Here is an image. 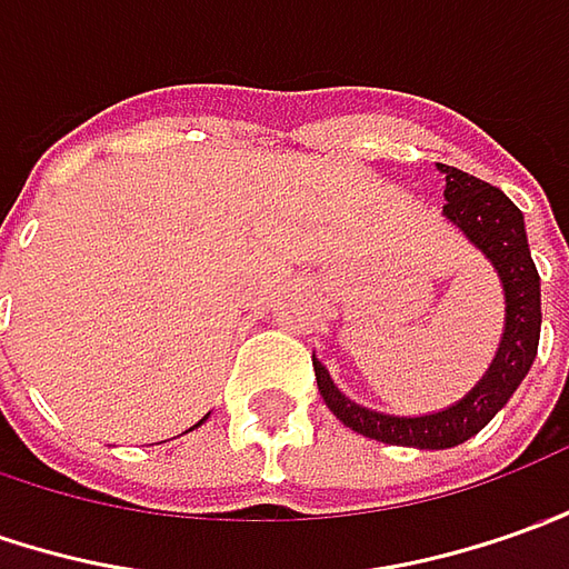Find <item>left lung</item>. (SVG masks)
<instances>
[{
    "mask_svg": "<svg viewBox=\"0 0 569 569\" xmlns=\"http://www.w3.org/2000/svg\"><path fill=\"white\" fill-rule=\"evenodd\" d=\"M446 173V204L442 214L455 223L470 246L489 258L496 268L505 292V330L498 342L496 358L482 380L455 405L442 411L420 417L382 415L351 401L330 377V370L315 358L317 389L349 430L361 432L367 439H377L386 446L408 448H455L477 436L492 417L508 405L517 392L529 367L536 361L539 349V330H542V289H539V270L532 264L527 242V227L520 208L501 192L479 180L473 173H463L448 164H436Z\"/></svg>",
    "mask_w": 569,
    "mask_h": 569,
    "instance_id": "obj_1",
    "label": "left lung"
}]
</instances>
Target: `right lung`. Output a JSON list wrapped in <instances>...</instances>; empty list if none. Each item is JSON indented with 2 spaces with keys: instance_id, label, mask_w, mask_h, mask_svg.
<instances>
[{
  "instance_id": "1",
  "label": "right lung",
  "mask_w": 569,
  "mask_h": 569,
  "mask_svg": "<svg viewBox=\"0 0 569 569\" xmlns=\"http://www.w3.org/2000/svg\"><path fill=\"white\" fill-rule=\"evenodd\" d=\"M204 420H208V417H202V420H199V423H204ZM199 423H196V427H199ZM196 427H189V430H196Z\"/></svg>"
}]
</instances>
